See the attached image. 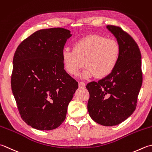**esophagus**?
<instances>
[{"label":"esophagus","mask_w":152,"mask_h":152,"mask_svg":"<svg viewBox=\"0 0 152 152\" xmlns=\"http://www.w3.org/2000/svg\"><path fill=\"white\" fill-rule=\"evenodd\" d=\"M86 86L85 83L84 82H79V86L80 88H85Z\"/></svg>","instance_id":"obj_1"}]
</instances>
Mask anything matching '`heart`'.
<instances>
[{"label":"heart","instance_id":"heart-1","mask_svg":"<svg viewBox=\"0 0 152 152\" xmlns=\"http://www.w3.org/2000/svg\"><path fill=\"white\" fill-rule=\"evenodd\" d=\"M120 55V46L115 40L91 34L74 42L73 50L65 48L61 52V60L65 71L70 75H78L85 64L82 78L96 76L97 79H104L115 70Z\"/></svg>","mask_w":152,"mask_h":152}]
</instances>
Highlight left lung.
Segmentation results:
<instances>
[{
	"mask_svg": "<svg viewBox=\"0 0 152 152\" xmlns=\"http://www.w3.org/2000/svg\"><path fill=\"white\" fill-rule=\"evenodd\" d=\"M121 48L118 64L108 77L86 85L87 108L92 120L100 125H119L132 115L137 106L142 83L141 53L137 43L120 27L107 26Z\"/></svg>",
	"mask_w": 152,
	"mask_h": 152,
	"instance_id": "8db88e82",
	"label": "left lung"
}]
</instances>
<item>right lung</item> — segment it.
Returning a JSON list of instances; mask_svg holds the SVG:
<instances>
[{
	"label": "right lung",
	"mask_w": 152,
	"mask_h": 152,
	"mask_svg": "<svg viewBox=\"0 0 152 152\" xmlns=\"http://www.w3.org/2000/svg\"><path fill=\"white\" fill-rule=\"evenodd\" d=\"M72 36L64 28L41 29L18 46L11 75L12 93L25 123L41 131L61 125L78 83L64 69L61 52Z\"/></svg>",
	"instance_id": "right-lung-1"
}]
</instances>
